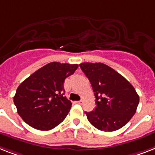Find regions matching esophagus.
<instances>
[{
  "label": "esophagus",
  "mask_w": 155,
  "mask_h": 155,
  "mask_svg": "<svg viewBox=\"0 0 155 155\" xmlns=\"http://www.w3.org/2000/svg\"><path fill=\"white\" fill-rule=\"evenodd\" d=\"M83 103H84V101H83V100H80V101H77V104H80V105H81V104H83Z\"/></svg>",
  "instance_id": "1"
}]
</instances>
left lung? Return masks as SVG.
Here are the masks:
<instances>
[{
  "label": "left lung",
  "mask_w": 155,
  "mask_h": 155,
  "mask_svg": "<svg viewBox=\"0 0 155 155\" xmlns=\"http://www.w3.org/2000/svg\"><path fill=\"white\" fill-rule=\"evenodd\" d=\"M80 68L92 87L95 110L85 112L92 126L103 131L119 130L135 114L139 96L119 72L102 63H82Z\"/></svg>",
  "instance_id": "8db88e82"
}]
</instances>
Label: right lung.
<instances>
[{"label":"right lung","instance_id":"right-lung-1","mask_svg":"<svg viewBox=\"0 0 155 155\" xmlns=\"http://www.w3.org/2000/svg\"><path fill=\"white\" fill-rule=\"evenodd\" d=\"M77 68L78 64L49 63L19 85L13 101L28 125L49 130L64 121L72 104L64 96V83Z\"/></svg>","mask_w":155,"mask_h":155}]
</instances>
